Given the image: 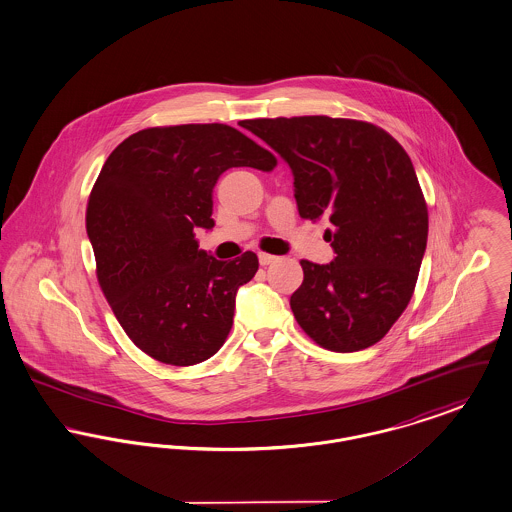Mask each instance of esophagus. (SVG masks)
Instances as JSON below:
<instances>
[{"mask_svg":"<svg viewBox=\"0 0 512 512\" xmlns=\"http://www.w3.org/2000/svg\"><path fill=\"white\" fill-rule=\"evenodd\" d=\"M276 261H278L276 255H271V253H259V263H261L263 267L272 265V263H276Z\"/></svg>","mask_w":512,"mask_h":512,"instance_id":"34e87169","label":"esophagus"}]
</instances>
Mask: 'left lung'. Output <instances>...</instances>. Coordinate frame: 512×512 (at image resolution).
Instances as JSON below:
<instances>
[{"mask_svg":"<svg viewBox=\"0 0 512 512\" xmlns=\"http://www.w3.org/2000/svg\"><path fill=\"white\" fill-rule=\"evenodd\" d=\"M245 123L288 162L301 218L331 222V263L301 261L303 282L290 298L298 325L332 352L373 346L412 298L427 245V205L410 156L367 121Z\"/></svg>","mask_w":512,"mask_h":512,"instance_id":"obj_1","label":"left lung"}]
</instances>
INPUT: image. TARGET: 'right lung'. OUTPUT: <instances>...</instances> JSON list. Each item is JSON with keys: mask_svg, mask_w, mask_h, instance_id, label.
<instances>
[{"mask_svg": "<svg viewBox=\"0 0 512 512\" xmlns=\"http://www.w3.org/2000/svg\"><path fill=\"white\" fill-rule=\"evenodd\" d=\"M271 170L276 158L224 123L149 127L104 162L87 207L100 288L137 348L168 365L214 356L234 323L238 288L259 269L253 251L218 261L195 230H212V189L230 170Z\"/></svg>", "mask_w": 512, "mask_h": 512, "instance_id": "right-lung-1", "label": "right lung"}]
</instances>
